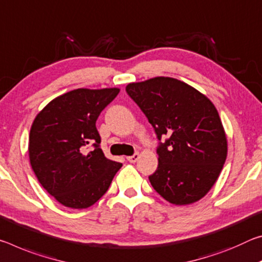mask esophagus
<instances>
[{"label":"esophagus","instance_id":"esophagus-1","mask_svg":"<svg viewBox=\"0 0 262 262\" xmlns=\"http://www.w3.org/2000/svg\"><path fill=\"white\" fill-rule=\"evenodd\" d=\"M126 159H127V161H128V162H136L137 160L139 159V153H135L134 156H130V157H127Z\"/></svg>","mask_w":262,"mask_h":262}]
</instances>
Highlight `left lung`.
<instances>
[{"label":"left lung","mask_w":262,"mask_h":262,"mask_svg":"<svg viewBox=\"0 0 262 262\" xmlns=\"http://www.w3.org/2000/svg\"><path fill=\"white\" fill-rule=\"evenodd\" d=\"M126 93L152 124L158 139V168L149 182L175 205L195 203L208 194L225 164L228 140L209 98L182 81L157 76L126 85Z\"/></svg>","instance_id":"1"}]
</instances>
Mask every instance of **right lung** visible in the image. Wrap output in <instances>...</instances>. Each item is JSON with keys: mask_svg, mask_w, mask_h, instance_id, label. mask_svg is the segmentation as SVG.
Returning a JSON list of instances; mask_svg holds the SVG:
<instances>
[{"mask_svg": "<svg viewBox=\"0 0 262 262\" xmlns=\"http://www.w3.org/2000/svg\"><path fill=\"white\" fill-rule=\"evenodd\" d=\"M119 88H79L51 101L32 123L30 164L38 181L60 204L85 209L105 194L122 167L105 158L96 121ZM93 144V151H85Z\"/></svg>", "mask_w": 262, "mask_h": 262, "instance_id": "add662e5", "label": "right lung"}]
</instances>
